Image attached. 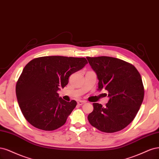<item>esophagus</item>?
Instances as JSON below:
<instances>
[{
  "label": "esophagus",
  "mask_w": 159,
  "mask_h": 159,
  "mask_svg": "<svg viewBox=\"0 0 159 159\" xmlns=\"http://www.w3.org/2000/svg\"><path fill=\"white\" fill-rule=\"evenodd\" d=\"M77 103H78L79 105L81 106V105L85 104L86 103V101H84V100H79V101H78Z\"/></svg>",
  "instance_id": "esophagus-1"
}]
</instances>
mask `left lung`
Returning <instances> with one entry per match:
<instances>
[{
  "mask_svg": "<svg viewBox=\"0 0 159 159\" xmlns=\"http://www.w3.org/2000/svg\"><path fill=\"white\" fill-rule=\"evenodd\" d=\"M86 59L98 76V90H107L110 98L104 107L93 103L89 121L105 133L124 129L134 120L144 98L140 73L132 64L117 58L101 56Z\"/></svg>",
  "mask_w": 159,
  "mask_h": 159,
  "instance_id": "obj_1",
  "label": "left lung"
}]
</instances>
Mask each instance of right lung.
Returning a JSON list of instances; mask_svg holds the SVG:
<instances>
[{
    "instance_id": "obj_1",
    "label": "right lung",
    "mask_w": 159,
    "mask_h": 159,
    "mask_svg": "<svg viewBox=\"0 0 159 159\" xmlns=\"http://www.w3.org/2000/svg\"><path fill=\"white\" fill-rule=\"evenodd\" d=\"M86 63L84 57L63 56H45L30 61L16 85L18 102L25 119L44 131L63 125L76 102L65 101L59 97L57 91L68 84L70 75Z\"/></svg>"
}]
</instances>
